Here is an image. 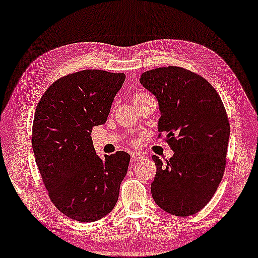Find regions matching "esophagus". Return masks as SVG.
Instances as JSON below:
<instances>
[{
	"instance_id": "obj_1",
	"label": "esophagus",
	"mask_w": 258,
	"mask_h": 258,
	"mask_svg": "<svg viewBox=\"0 0 258 258\" xmlns=\"http://www.w3.org/2000/svg\"><path fill=\"white\" fill-rule=\"evenodd\" d=\"M144 157V155L143 154H140V153H135V151H134V153L133 154H132V159H133V160H140V159H142V158Z\"/></svg>"
}]
</instances>
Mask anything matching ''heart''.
Instances as JSON below:
<instances>
[{"label": "heart", "mask_w": 258, "mask_h": 258, "mask_svg": "<svg viewBox=\"0 0 258 258\" xmlns=\"http://www.w3.org/2000/svg\"><path fill=\"white\" fill-rule=\"evenodd\" d=\"M148 96H149V95L146 94V92H138V94H135V95H134L133 101H134V103H136V102H138V101H141L142 99L146 98V97H148Z\"/></svg>", "instance_id": "b5f03b06"}]
</instances>
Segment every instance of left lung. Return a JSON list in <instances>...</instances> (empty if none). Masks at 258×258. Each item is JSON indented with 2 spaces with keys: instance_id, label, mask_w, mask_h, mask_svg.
I'll return each instance as SVG.
<instances>
[{
  "instance_id": "obj_1",
  "label": "left lung",
  "mask_w": 258,
  "mask_h": 258,
  "mask_svg": "<svg viewBox=\"0 0 258 258\" xmlns=\"http://www.w3.org/2000/svg\"><path fill=\"white\" fill-rule=\"evenodd\" d=\"M141 84L159 103L158 132L174 151L157 167L151 195L167 213L187 217L203 209L222 180L230 124L220 96L206 79L177 66L143 73Z\"/></svg>"
}]
</instances>
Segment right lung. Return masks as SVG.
Returning <instances> with one entry per match:
<instances>
[{
  "label": "right lung",
  "instance_id": "right-lung-1",
  "mask_svg": "<svg viewBox=\"0 0 258 258\" xmlns=\"http://www.w3.org/2000/svg\"><path fill=\"white\" fill-rule=\"evenodd\" d=\"M123 73L85 70L52 84L39 101L31 144L54 206L72 219L92 222L114 208L131 156L96 155L94 126L104 124Z\"/></svg>",
  "mask_w": 258,
  "mask_h": 258
}]
</instances>
